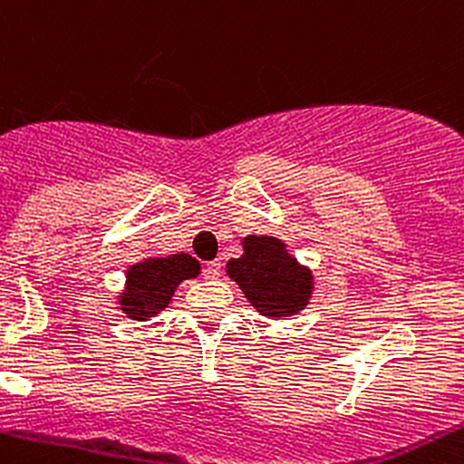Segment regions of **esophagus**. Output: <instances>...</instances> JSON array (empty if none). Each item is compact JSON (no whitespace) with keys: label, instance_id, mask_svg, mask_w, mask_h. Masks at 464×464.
Listing matches in <instances>:
<instances>
[{"label":"esophagus","instance_id":"esophagus-1","mask_svg":"<svg viewBox=\"0 0 464 464\" xmlns=\"http://www.w3.org/2000/svg\"><path fill=\"white\" fill-rule=\"evenodd\" d=\"M222 275V262L220 259H213L205 266V277L207 279H218Z\"/></svg>","mask_w":464,"mask_h":464}]
</instances>
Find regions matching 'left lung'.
<instances>
[{
	"instance_id": "left-lung-1",
	"label": "left lung",
	"mask_w": 464,
	"mask_h": 464,
	"mask_svg": "<svg viewBox=\"0 0 464 464\" xmlns=\"http://www.w3.org/2000/svg\"><path fill=\"white\" fill-rule=\"evenodd\" d=\"M242 246L244 256L228 259L227 275L259 314L282 319L308 306L313 273L290 256L286 244L271 236H248Z\"/></svg>"
}]
</instances>
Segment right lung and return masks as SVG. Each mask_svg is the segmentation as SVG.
<instances>
[{
  "mask_svg": "<svg viewBox=\"0 0 464 464\" xmlns=\"http://www.w3.org/2000/svg\"><path fill=\"white\" fill-rule=\"evenodd\" d=\"M198 273L200 264L189 253L142 259L127 268L125 290L119 295V308L130 319L147 322L167 308L178 284L198 277Z\"/></svg>",
  "mask_w": 464,
  "mask_h": 464,
  "instance_id": "1",
  "label": "right lung"
}]
</instances>
